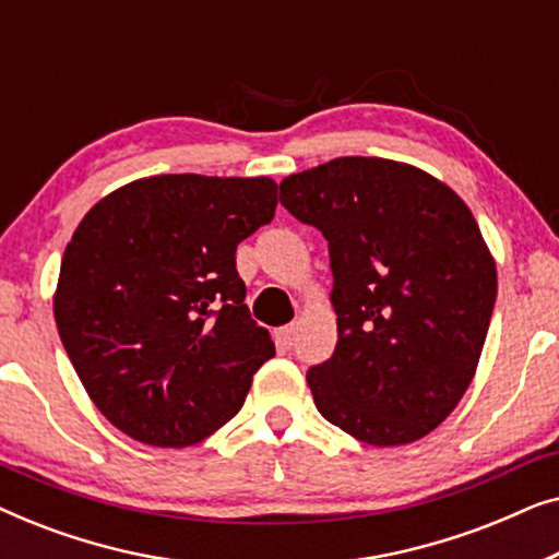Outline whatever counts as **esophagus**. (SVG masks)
<instances>
[{
  "label": "esophagus",
  "mask_w": 559,
  "mask_h": 559,
  "mask_svg": "<svg viewBox=\"0 0 559 559\" xmlns=\"http://www.w3.org/2000/svg\"><path fill=\"white\" fill-rule=\"evenodd\" d=\"M274 341L282 350H289L295 346V325H282L274 331Z\"/></svg>",
  "instance_id": "obj_1"
}]
</instances>
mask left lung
I'll return each instance as SVG.
<instances>
[{"instance_id":"obj_1","label":"left lung","mask_w":559,"mask_h":559,"mask_svg":"<svg viewBox=\"0 0 559 559\" xmlns=\"http://www.w3.org/2000/svg\"><path fill=\"white\" fill-rule=\"evenodd\" d=\"M280 203L323 231L338 343L308 371L316 407L377 448L430 435L476 377L496 262L445 182L384 157H335L280 182Z\"/></svg>"}]
</instances>
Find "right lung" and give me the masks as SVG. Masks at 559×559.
Here are the masks:
<instances>
[{
    "instance_id": "1",
    "label": "right lung",
    "mask_w": 559,
    "mask_h": 559,
    "mask_svg": "<svg viewBox=\"0 0 559 559\" xmlns=\"http://www.w3.org/2000/svg\"><path fill=\"white\" fill-rule=\"evenodd\" d=\"M272 178L152 175L104 195L68 241L52 312L91 402L129 438L188 448L221 430L274 356L236 247L270 224Z\"/></svg>"
}]
</instances>
